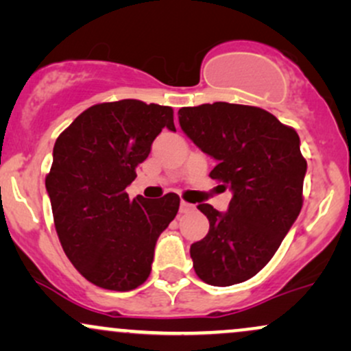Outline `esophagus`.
<instances>
[{"label":"esophagus","instance_id":"obj_1","mask_svg":"<svg viewBox=\"0 0 351 351\" xmlns=\"http://www.w3.org/2000/svg\"><path fill=\"white\" fill-rule=\"evenodd\" d=\"M193 204H189V203H186V201H181L180 203V213H189V211H193Z\"/></svg>","mask_w":351,"mask_h":351}]
</instances>
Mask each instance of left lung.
I'll return each mask as SVG.
<instances>
[{
  "label": "left lung",
  "mask_w": 351,
  "mask_h": 351,
  "mask_svg": "<svg viewBox=\"0 0 351 351\" xmlns=\"http://www.w3.org/2000/svg\"><path fill=\"white\" fill-rule=\"evenodd\" d=\"M178 120L188 138L217 162L209 176L232 193L226 213L198 204L209 231L189 247L196 276L216 287L251 279L302 209L307 162L299 135L263 108L239 104L183 107Z\"/></svg>",
  "instance_id": "1"
}]
</instances>
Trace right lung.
<instances>
[{"mask_svg": "<svg viewBox=\"0 0 351 351\" xmlns=\"http://www.w3.org/2000/svg\"><path fill=\"white\" fill-rule=\"evenodd\" d=\"M165 127L176 132L171 107L125 99L88 107L56 140L46 176L56 231L74 267L102 289L142 285L156 241L178 213L175 193H125Z\"/></svg>", "mask_w": 351, "mask_h": 351, "instance_id": "add662e5", "label": "right lung"}]
</instances>
